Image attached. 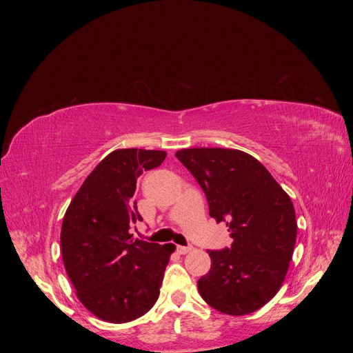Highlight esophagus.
<instances>
[{"instance_id": "esophagus-1", "label": "esophagus", "mask_w": 353, "mask_h": 353, "mask_svg": "<svg viewBox=\"0 0 353 353\" xmlns=\"http://www.w3.org/2000/svg\"><path fill=\"white\" fill-rule=\"evenodd\" d=\"M176 250H178V253L179 254H187V253H190L191 250H193V248H191V245H176Z\"/></svg>"}]
</instances>
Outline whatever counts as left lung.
Listing matches in <instances>:
<instances>
[{
	"mask_svg": "<svg viewBox=\"0 0 353 353\" xmlns=\"http://www.w3.org/2000/svg\"><path fill=\"white\" fill-rule=\"evenodd\" d=\"M205 191L209 215L227 222L231 248L208 250L210 270L197 281L209 306L248 315L280 290L290 265L297 222L293 203L259 160L232 148L175 153Z\"/></svg>",
	"mask_w": 353,
	"mask_h": 353,
	"instance_id": "obj_1",
	"label": "left lung"
}]
</instances>
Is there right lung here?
Returning <instances> with one entry per match:
<instances>
[{
  "label": "right lung",
  "mask_w": 353,
  "mask_h": 353,
  "mask_svg": "<svg viewBox=\"0 0 353 353\" xmlns=\"http://www.w3.org/2000/svg\"><path fill=\"white\" fill-rule=\"evenodd\" d=\"M166 152L121 148L105 156L72 199L61 223L63 263L81 303L103 321L130 323L156 303L172 243L132 239V200L143 170Z\"/></svg>",
  "instance_id": "add662e5"
}]
</instances>
